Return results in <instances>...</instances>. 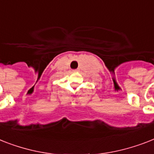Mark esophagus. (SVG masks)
Here are the masks:
<instances>
[{"label":"esophagus","instance_id":"34e87169","mask_svg":"<svg viewBox=\"0 0 154 154\" xmlns=\"http://www.w3.org/2000/svg\"><path fill=\"white\" fill-rule=\"evenodd\" d=\"M78 70H79V69H74V70H73V71H78Z\"/></svg>","mask_w":154,"mask_h":154}]
</instances>
